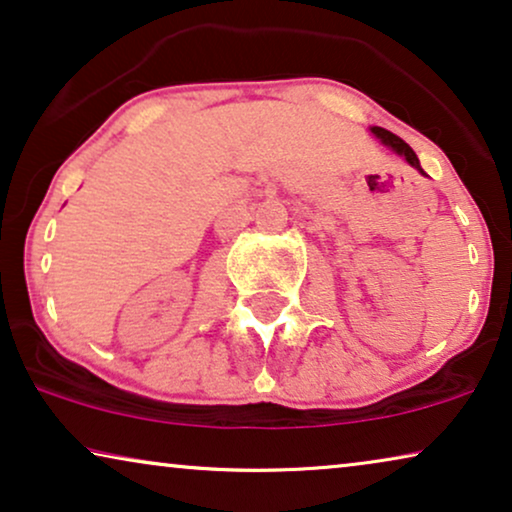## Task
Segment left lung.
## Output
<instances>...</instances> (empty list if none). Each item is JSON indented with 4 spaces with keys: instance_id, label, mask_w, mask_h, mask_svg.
Returning a JSON list of instances; mask_svg holds the SVG:
<instances>
[{
    "instance_id": "8db88e82",
    "label": "left lung",
    "mask_w": 512,
    "mask_h": 512,
    "mask_svg": "<svg viewBox=\"0 0 512 512\" xmlns=\"http://www.w3.org/2000/svg\"><path fill=\"white\" fill-rule=\"evenodd\" d=\"M370 132H373V135L380 139V142L384 144V146H389L391 151H396L398 156H403L405 160H408V163L412 165V167H417V170H422V167H419V158H417V153L410 149L408 144L403 142L401 137H396L394 132H389V130H384V128H377V125H373V128H370Z\"/></svg>"
}]
</instances>
